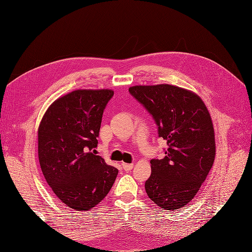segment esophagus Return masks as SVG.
Segmentation results:
<instances>
[{
	"mask_svg": "<svg viewBox=\"0 0 252 252\" xmlns=\"http://www.w3.org/2000/svg\"><path fill=\"white\" fill-rule=\"evenodd\" d=\"M123 168L126 170V171H129L130 169H133L134 167V164L133 163H123Z\"/></svg>",
	"mask_w": 252,
	"mask_h": 252,
	"instance_id": "obj_1",
	"label": "esophagus"
}]
</instances>
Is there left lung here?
<instances>
[{
	"label": "left lung",
	"instance_id": "left-lung-1",
	"mask_svg": "<svg viewBox=\"0 0 252 252\" xmlns=\"http://www.w3.org/2000/svg\"><path fill=\"white\" fill-rule=\"evenodd\" d=\"M128 92L152 115L158 137L167 144L162 159L150 161L145 189L156 205L179 209L199 191L215 161L209 112L199 96L176 86H135Z\"/></svg>",
	"mask_w": 252,
	"mask_h": 252
}]
</instances>
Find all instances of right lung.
<instances>
[{
  "label": "right lung",
  "mask_w": 252,
  "mask_h": 252,
  "mask_svg": "<svg viewBox=\"0 0 252 252\" xmlns=\"http://www.w3.org/2000/svg\"><path fill=\"white\" fill-rule=\"evenodd\" d=\"M111 90H76L57 99L37 130L38 160L58 199L89 210L110 191L118 169L96 155L103 111Z\"/></svg>",
  "instance_id": "add662e5"
}]
</instances>
